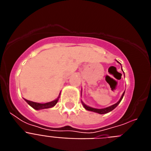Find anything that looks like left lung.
I'll list each match as a JSON object with an SVG mask.
<instances>
[{
	"instance_id": "1",
	"label": "left lung",
	"mask_w": 151,
	"mask_h": 151,
	"mask_svg": "<svg viewBox=\"0 0 151 151\" xmlns=\"http://www.w3.org/2000/svg\"><path fill=\"white\" fill-rule=\"evenodd\" d=\"M124 94H125V91H124V93L122 94V97H121V98L119 99V101L116 104L112 105V106H108V107L104 108V109H96V108H92V107H91V106H87V105H85L83 102H82V104H83L85 109H86L87 110L95 112V113H99V114H105V113H109V112L112 111L113 110H114V109H115V108L118 106L119 104V103L121 102V101H122V97H123V96H124Z\"/></svg>"
}]
</instances>
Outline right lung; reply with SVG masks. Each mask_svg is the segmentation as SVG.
<instances>
[{
  "label": "right lung",
  "mask_w": 151,
  "mask_h": 151,
  "mask_svg": "<svg viewBox=\"0 0 151 151\" xmlns=\"http://www.w3.org/2000/svg\"><path fill=\"white\" fill-rule=\"evenodd\" d=\"M59 97H58L56 100L53 101H50L48 103H45V104H40V103H36V102H32V101H28V100L25 99V101L28 103V104L30 105L32 108H34L35 110H42V109H47V108L53 107V106H55L57 104V101L59 100Z\"/></svg>",
  "instance_id": "add662e5"
}]
</instances>
